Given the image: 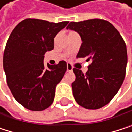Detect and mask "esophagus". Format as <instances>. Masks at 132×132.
Instances as JSON below:
<instances>
[{
  "mask_svg": "<svg viewBox=\"0 0 132 132\" xmlns=\"http://www.w3.org/2000/svg\"><path fill=\"white\" fill-rule=\"evenodd\" d=\"M66 69H67V72H72V66H71L69 63H67Z\"/></svg>",
  "mask_w": 132,
  "mask_h": 132,
  "instance_id": "obj_1",
  "label": "esophagus"
}]
</instances>
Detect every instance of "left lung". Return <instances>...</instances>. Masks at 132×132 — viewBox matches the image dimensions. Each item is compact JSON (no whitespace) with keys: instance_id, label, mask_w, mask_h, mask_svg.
Masks as SVG:
<instances>
[{"instance_id":"obj_1","label":"left lung","mask_w":132,"mask_h":132,"mask_svg":"<svg viewBox=\"0 0 132 132\" xmlns=\"http://www.w3.org/2000/svg\"><path fill=\"white\" fill-rule=\"evenodd\" d=\"M66 29L77 32L82 41L76 57L92 60L86 74L73 69L74 98L86 109L102 108L114 98L123 83L128 62L125 43L112 23L101 19L70 22Z\"/></svg>"}]
</instances>
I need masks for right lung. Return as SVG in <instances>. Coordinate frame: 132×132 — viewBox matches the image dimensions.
I'll return each instance as SVG.
<instances>
[{"instance_id": "obj_1", "label": "right lung", "mask_w": 132, "mask_h": 132, "mask_svg": "<svg viewBox=\"0 0 132 132\" xmlns=\"http://www.w3.org/2000/svg\"><path fill=\"white\" fill-rule=\"evenodd\" d=\"M68 21L50 23L25 19L11 34L6 44L3 66L14 98L32 111H42L54 100L56 85L66 71V63L44 66V54L54 48V38Z\"/></svg>"}]
</instances>
